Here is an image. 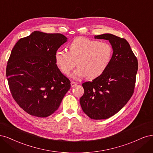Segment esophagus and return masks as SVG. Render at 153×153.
Masks as SVG:
<instances>
[{"label":"esophagus","mask_w":153,"mask_h":153,"mask_svg":"<svg viewBox=\"0 0 153 153\" xmlns=\"http://www.w3.org/2000/svg\"><path fill=\"white\" fill-rule=\"evenodd\" d=\"M71 84V86H72V87H75V86H76L77 85V82H74V81H72Z\"/></svg>","instance_id":"obj_1"}]
</instances>
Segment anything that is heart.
<instances>
[{
	"instance_id": "obj_1",
	"label": "heart",
	"mask_w": 153,
	"mask_h": 153,
	"mask_svg": "<svg viewBox=\"0 0 153 153\" xmlns=\"http://www.w3.org/2000/svg\"><path fill=\"white\" fill-rule=\"evenodd\" d=\"M112 53L110 44L80 37L70 44L68 52L58 50L54 58L59 70L65 75L69 74L76 64L78 67L71 75L73 79H78L86 76L93 79L106 71Z\"/></svg>"
}]
</instances>
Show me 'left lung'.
<instances>
[{
    "mask_svg": "<svg viewBox=\"0 0 153 153\" xmlns=\"http://www.w3.org/2000/svg\"><path fill=\"white\" fill-rule=\"evenodd\" d=\"M110 42L113 53L106 71L91 82H84L80 98L83 112L93 120L107 119L119 112L134 93L138 61L129 43L111 33L95 36Z\"/></svg>",
    "mask_w": 153,
    "mask_h": 153,
    "instance_id": "1",
    "label": "left lung"
}]
</instances>
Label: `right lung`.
<instances>
[{"label": "right lung", "mask_w": 153, "mask_h": 153, "mask_svg": "<svg viewBox=\"0 0 153 153\" xmlns=\"http://www.w3.org/2000/svg\"><path fill=\"white\" fill-rule=\"evenodd\" d=\"M67 40L61 33L34 31L14 45L6 76L13 98L28 114L39 117L51 115L71 88V81L54 58Z\"/></svg>", "instance_id": "right-lung-1"}]
</instances>
